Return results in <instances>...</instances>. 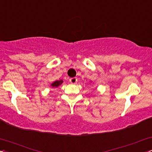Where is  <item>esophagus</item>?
I'll use <instances>...</instances> for the list:
<instances>
[{
  "label": "esophagus",
  "mask_w": 152,
  "mask_h": 152,
  "mask_svg": "<svg viewBox=\"0 0 152 152\" xmlns=\"http://www.w3.org/2000/svg\"><path fill=\"white\" fill-rule=\"evenodd\" d=\"M77 81H78L77 78H76V77L71 78L70 79H69V81H70L71 83H72V84H75V83H76V82H77Z\"/></svg>",
  "instance_id": "34e87169"
}]
</instances>
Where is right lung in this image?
<instances>
[{"label":"right lung","mask_w":152,"mask_h":152,"mask_svg":"<svg viewBox=\"0 0 152 152\" xmlns=\"http://www.w3.org/2000/svg\"><path fill=\"white\" fill-rule=\"evenodd\" d=\"M63 82H64V81H63V80L56 81H54L53 83H51V86H53V87H58L61 84H62Z\"/></svg>","instance_id":"add662e5"}]
</instances>
